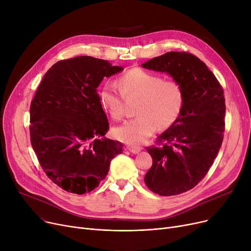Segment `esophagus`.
<instances>
[{
  "label": "esophagus",
  "mask_w": 251,
  "mask_h": 251,
  "mask_svg": "<svg viewBox=\"0 0 251 251\" xmlns=\"http://www.w3.org/2000/svg\"><path fill=\"white\" fill-rule=\"evenodd\" d=\"M126 149L129 151H131L132 153H138V152H140V151H141V148H139V147H134V146H127L126 147Z\"/></svg>",
  "instance_id": "34e87169"
}]
</instances>
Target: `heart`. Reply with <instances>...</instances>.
Wrapping results in <instances>:
<instances>
[{
	"instance_id": "1",
	"label": "heart",
	"mask_w": 251,
	"mask_h": 251,
	"mask_svg": "<svg viewBox=\"0 0 251 251\" xmlns=\"http://www.w3.org/2000/svg\"><path fill=\"white\" fill-rule=\"evenodd\" d=\"M105 82L99 91L101 107L115 119L124 115V98H139L136 103L137 117L125 121L115 129L116 137L123 142L140 144L151 136L157 128L172 126L180 116L183 92L179 83L164 79L139 68L131 69L118 80Z\"/></svg>"
}]
</instances>
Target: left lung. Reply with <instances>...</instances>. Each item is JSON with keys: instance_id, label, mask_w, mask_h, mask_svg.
<instances>
[{"instance_id": "1", "label": "left lung", "mask_w": 251, "mask_h": 251, "mask_svg": "<svg viewBox=\"0 0 251 251\" xmlns=\"http://www.w3.org/2000/svg\"><path fill=\"white\" fill-rule=\"evenodd\" d=\"M179 83L183 105L177 121L159 136L166 143L148 148L152 166L146 185L162 196L192 189L203 179L220 151L225 131V97L216 76L189 52L169 51L142 65Z\"/></svg>"}]
</instances>
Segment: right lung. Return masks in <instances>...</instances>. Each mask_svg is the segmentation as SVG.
<instances>
[{
	"mask_svg": "<svg viewBox=\"0 0 251 251\" xmlns=\"http://www.w3.org/2000/svg\"><path fill=\"white\" fill-rule=\"evenodd\" d=\"M104 60L80 56L54 64L30 105V141L48 177L64 190L83 194L99 186L120 141L104 137L109 122L99 100L103 77L123 71Z\"/></svg>",
	"mask_w": 251,
	"mask_h": 251,
	"instance_id": "add662e5",
	"label": "right lung"
}]
</instances>
